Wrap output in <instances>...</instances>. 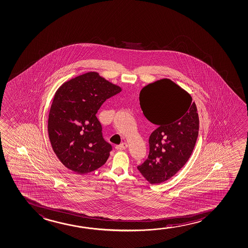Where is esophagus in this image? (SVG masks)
I'll return each mask as SVG.
<instances>
[{
	"instance_id": "1",
	"label": "esophagus",
	"mask_w": 248,
	"mask_h": 248,
	"mask_svg": "<svg viewBox=\"0 0 248 248\" xmlns=\"http://www.w3.org/2000/svg\"><path fill=\"white\" fill-rule=\"evenodd\" d=\"M115 148H116V150H120V151L125 150V149L127 148V144L126 143H122V144H119V145H116Z\"/></svg>"
}]
</instances>
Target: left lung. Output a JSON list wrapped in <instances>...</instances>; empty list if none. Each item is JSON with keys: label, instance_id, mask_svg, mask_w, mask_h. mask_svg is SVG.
Returning <instances> with one entry per match:
<instances>
[{"label": "left lung", "instance_id": "8db88e82", "mask_svg": "<svg viewBox=\"0 0 248 248\" xmlns=\"http://www.w3.org/2000/svg\"><path fill=\"white\" fill-rule=\"evenodd\" d=\"M143 114L158 127L149 139L147 159L137 167L151 184L166 181L187 162L199 135L196 104L169 78L144 86L140 94Z\"/></svg>", "mask_w": 248, "mask_h": 248}]
</instances>
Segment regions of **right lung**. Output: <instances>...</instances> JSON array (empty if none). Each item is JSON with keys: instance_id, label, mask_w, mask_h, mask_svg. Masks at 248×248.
<instances>
[{"instance_id": "right-lung-1", "label": "right lung", "mask_w": 248, "mask_h": 248, "mask_svg": "<svg viewBox=\"0 0 248 248\" xmlns=\"http://www.w3.org/2000/svg\"><path fill=\"white\" fill-rule=\"evenodd\" d=\"M121 91L91 72L64 83L56 92L48 115V137L67 169L87 174L106 163L112 145L104 140L96 114L106 100Z\"/></svg>"}]
</instances>
